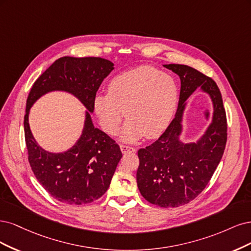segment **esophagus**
I'll list each match as a JSON object with an SVG mask.
<instances>
[{
    "label": "esophagus",
    "instance_id": "obj_1",
    "mask_svg": "<svg viewBox=\"0 0 251 251\" xmlns=\"http://www.w3.org/2000/svg\"><path fill=\"white\" fill-rule=\"evenodd\" d=\"M120 148H121V151H122V153L135 152V148H133V147H130V146H126V145H121Z\"/></svg>",
    "mask_w": 251,
    "mask_h": 251
}]
</instances>
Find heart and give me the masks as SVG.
<instances>
[{"label": "heart", "instance_id": "1", "mask_svg": "<svg viewBox=\"0 0 251 251\" xmlns=\"http://www.w3.org/2000/svg\"><path fill=\"white\" fill-rule=\"evenodd\" d=\"M179 102L176 79L150 66L125 71L110 80L108 93L98 95L94 108L103 130L116 135L125 116L122 140L135 142L144 135L155 139L173 121Z\"/></svg>", "mask_w": 251, "mask_h": 251}]
</instances>
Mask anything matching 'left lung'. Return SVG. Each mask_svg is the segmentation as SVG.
Segmentation results:
<instances>
[{
    "label": "left lung",
    "instance_id": "obj_1",
    "mask_svg": "<svg viewBox=\"0 0 251 251\" xmlns=\"http://www.w3.org/2000/svg\"><path fill=\"white\" fill-rule=\"evenodd\" d=\"M180 78V95L175 118L158 140L137 151L136 172L142 196L160 207L189 203L204 190L219 165L227 140V122L219 87L212 78L184 64H165ZM198 87L213 103V119L196 143H182V116L188 97Z\"/></svg>",
    "mask_w": 251,
    "mask_h": 251
}]
</instances>
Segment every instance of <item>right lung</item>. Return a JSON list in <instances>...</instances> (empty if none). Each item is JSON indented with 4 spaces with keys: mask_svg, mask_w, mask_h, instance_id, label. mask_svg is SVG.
Here are the masks:
<instances>
[{
    "mask_svg": "<svg viewBox=\"0 0 251 251\" xmlns=\"http://www.w3.org/2000/svg\"><path fill=\"white\" fill-rule=\"evenodd\" d=\"M112 70L114 63L107 59L64 56L48 68L31 87L24 117L28 160L39 183L60 202L80 205L99 199L107 191L122 157L119 145L96 128L91 118L96 94ZM53 90L74 94L88 109L83 134L74 147L61 153L40 148L28 126L31 105Z\"/></svg>",
    "mask_w": 251,
    "mask_h": 251,
    "instance_id": "1",
    "label": "right lung"
}]
</instances>
